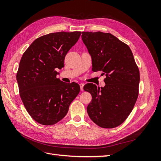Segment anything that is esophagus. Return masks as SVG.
<instances>
[{"label":"esophagus","mask_w":161,"mask_h":161,"mask_svg":"<svg viewBox=\"0 0 161 161\" xmlns=\"http://www.w3.org/2000/svg\"><path fill=\"white\" fill-rule=\"evenodd\" d=\"M79 85H80V90L81 91H83V86H84V85H85V84L84 83H80L79 84Z\"/></svg>","instance_id":"obj_1"}]
</instances>
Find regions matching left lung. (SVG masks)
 <instances>
[{
	"label": "left lung",
	"mask_w": 161,
	"mask_h": 161,
	"mask_svg": "<svg viewBox=\"0 0 161 161\" xmlns=\"http://www.w3.org/2000/svg\"><path fill=\"white\" fill-rule=\"evenodd\" d=\"M81 37L91 57L92 71L106 76L103 87L84 86L92 95L87 113L100 127L115 128L128 118L137 100L139 69L130 47L112 34L83 31Z\"/></svg>",
	"instance_id": "8db88e82"
}]
</instances>
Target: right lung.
Segmentation results:
<instances>
[{"label": "right lung", "mask_w": 161, "mask_h": 161, "mask_svg": "<svg viewBox=\"0 0 161 161\" xmlns=\"http://www.w3.org/2000/svg\"><path fill=\"white\" fill-rule=\"evenodd\" d=\"M80 31L56 32L36 39L24 52L17 80L24 106L39 124L51 125L65 117L80 92L76 82L57 79L66 53L75 45Z\"/></svg>", "instance_id": "add662e5"}]
</instances>
